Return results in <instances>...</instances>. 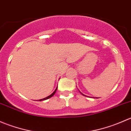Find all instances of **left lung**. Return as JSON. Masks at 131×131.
<instances>
[{
  "mask_svg": "<svg viewBox=\"0 0 131 131\" xmlns=\"http://www.w3.org/2000/svg\"><path fill=\"white\" fill-rule=\"evenodd\" d=\"M79 92H80V93H81V94H82V95H83V96H85V95H84V94H82V92H80V91H79Z\"/></svg>",
  "mask_w": 131,
  "mask_h": 131,
  "instance_id": "obj_1",
  "label": "left lung"
}]
</instances>
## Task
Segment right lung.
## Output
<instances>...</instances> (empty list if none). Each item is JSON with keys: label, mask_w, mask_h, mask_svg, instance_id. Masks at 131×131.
Returning a JSON list of instances; mask_svg holds the SVG:
<instances>
[{"label": "right lung", "mask_w": 131, "mask_h": 131, "mask_svg": "<svg viewBox=\"0 0 131 131\" xmlns=\"http://www.w3.org/2000/svg\"><path fill=\"white\" fill-rule=\"evenodd\" d=\"M57 89H58V86H57V88H56V89H55V91H54L53 92H52V94H51V95H49V96H47V97H45V98H43V99H41V100H39V101H43V100H48V99H49L50 97H52V96H54V94L55 93H56V90H57Z\"/></svg>", "instance_id": "obj_1"}]
</instances>
